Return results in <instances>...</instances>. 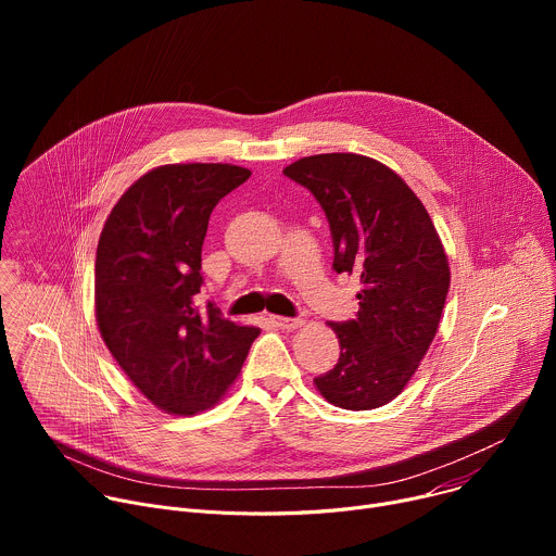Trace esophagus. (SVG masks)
<instances>
[{
	"mask_svg": "<svg viewBox=\"0 0 556 556\" xmlns=\"http://www.w3.org/2000/svg\"><path fill=\"white\" fill-rule=\"evenodd\" d=\"M270 321H273V326H277L279 330H286V332H294L303 326L301 319H286V316H270Z\"/></svg>",
	"mask_w": 556,
	"mask_h": 556,
	"instance_id": "34e87169",
	"label": "esophagus"
}]
</instances>
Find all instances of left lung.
<instances>
[{
  "mask_svg": "<svg viewBox=\"0 0 556 556\" xmlns=\"http://www.w3.org/2000/svg\"><path fill=\"white\" fill-rule=\"evenodd\" d=\"M283 174L326 211L334 270L363 286L356 319L328 324L341 356L314 387L341 409L382 407L407 387L438 334L451 283L440 235L409 185L374 157L319 153Z\"/></svg>",
  "mask_w": 556,
  "mask_h": 556,
  "instance_id": "obj_1",
  "label": "left lung"
}]
</instances>
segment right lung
I'll list each match as a JSON object with an SVG mask.
<instances>
[{
  "instance_id": "add662e5",
  "label": "right lung",
  "mask_w": 556,
  "mask_h": 556,
  "mask_svg": "<svg viewBox=\"0 0 556 556\" xmlns=\"http://www.w3.org/2000/svg\"><path fill=\"white\" fill-rule=\"evenodd\" d=\"M251 172L224 163L149 169L114 204L97 249L94 314L125 376L165 414L195 416L237 380L260 328L200 314L202 244L215 204Z\"/></svg>"
}]
</instances>
